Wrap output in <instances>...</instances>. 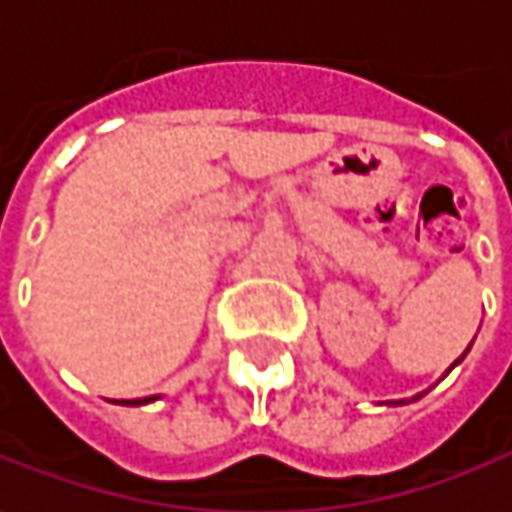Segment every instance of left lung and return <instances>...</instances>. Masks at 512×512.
Segmentation results:
<instances>
[{
    "mask_svg": "<svg viewBox=\"0 0 512 512\" xmlns=\"http://www.w3.org/2000/svg\"><path fill=\"white\" fill-rule=\"evenodd\" d=\"M473 346V344H470ZM470 346H467V349H464V355H467V352H470ZM464 355H461V358H464ZM461 358H458L456 364H461ZM456 364H453V367H456ZM450 367V369H453ZM450 369H447V372H450ZM418 398H421V395H415V398H412V401H418ZM389 404H404V401H389Z\"/></svg>",
    "mask_w": 512,
    "mask_h": 512,
    "instance_id": "obj_1",
    "label": "left lung"
}]
</instances>
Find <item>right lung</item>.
I'll return each mask as SVG.
<instances>
[{
  "label": "right lung",
  "mask_w": 512,
  "mask_h": 512,
  "mask_svg": "<svg viewBox=\"0 0 512 512\" xmlns=\"http://www.w3.org/2000/svg\"><path fill=\"white\" fill-rule=\"evenodd\" d=\"M148 401H154V398H140V401H123L125 407H137V404H148Z\"/></svg>",
  "instance_id": "obj_1"
}]
</instances>
